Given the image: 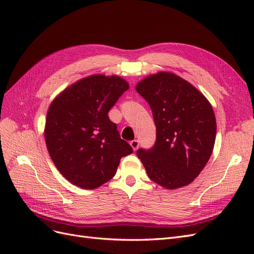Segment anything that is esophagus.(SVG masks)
<instances>
[{
  "instance_id": "34e87169",
  "label": "esophagus",
  "mask_w": 254,
  "mask_h": 254,
  "mask_svg": "<svg viewBox=\"0 0 254 254\" xmlns=\"http://www.w3.org/2000/svg\"><path fill=\"white\" fill-rule=\"evenodd\" d=\"M139 145H140V143H139V141H137V140H133V141L130 142V146H131L132 149H133L134 151H135L137 148H139Z\"/></svg>"
}]
</instances>
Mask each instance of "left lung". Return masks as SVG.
<instances>
[{"label":"left lung","instance_id":"8db88e82","mask_svg":"<svg viewBox=\"0 0 254 254\" xmlns=\"http://www.w3.org/2000/svg\"><path fill=\"white\" fill-rule=\"evenodd\" d=\"M149 104L157 141L137 157L149 178L167 190L188 186L209 161L216 137L212 105L193 84L172 72H158L136 83Z\"/></svg>","mask_w":254,"mask_h":254}]
</instances>
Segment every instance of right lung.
<instances>
[{"instance_id":"obj_1","label":"right lung","mask_w":254,"mask_h":254,"mask_svg":"<svg viewBox=\"0 0 254 254\" xmlns=\"http://www.w3.org/2000/svg\"><path fill=\"white\" fill-rule=\"evenodd\" d=\"M128 89L118 75L93 74L66 87L51 103L45 144L57 170L74 186L99 188L113 178L121 159L133 152L108 117Z\"/></svg>"}]
</instances>
